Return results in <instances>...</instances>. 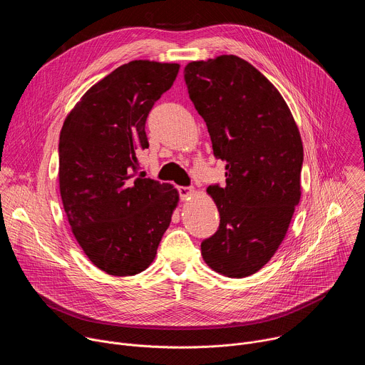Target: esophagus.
Returning a JSON list of instances; mask_svg holds the SVG:
<instances>
[{
	"instance_id": "1",
	"label": "esophagus",
	"mask_w": 365,
	"mask_h": 365,
	"mask_svg": "<svg viewBox=\"0 0 365 365\" xmlns=\"http://www.w3.org/2000/svg\"><path fill=\"white\" fill-rule=\"evenodd\" d=\"M195 193V189L190 186H179V195L182 199H187Z\"/></svg>"
}]
</instances>
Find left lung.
<instances>
[{"instance_id":"1","label":"left lung","mask_w":365,"mask_h":365,"mask_svg":"<svg viewBox=\"0 0 365 365\" xmlns=\"http://www.w3.org/2000/svg\"><path fill=\"white\" fill-rule=\"evenodd\" d=\"M189 98L225 162L227 185H211L218 231L202 241L205 263L227 277L257 273L274 255L300 200L303 145L274 85L247 61L222 55L185 68Z\"/></svg>"}]
</instances>
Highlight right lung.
<instances>
[{"label":"right lung","mask_w":365,"mask_h":365,"mask_svg":"<svg viewBox=\"0 0 365 365\" xmlns=\"http://www.w3.org/2000/svg\"><path fill=\"white\" fill-rule=\"evenodd\" d=\"M178 63L133 61L101 79L66 117L59 138V186L72 232L91 262L111 276H134L158 254L178 190L137 176L145 121L169 91Z\"/></svg>","instance_id":"add662e5"}]
</instances>
